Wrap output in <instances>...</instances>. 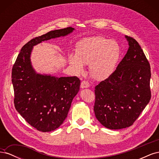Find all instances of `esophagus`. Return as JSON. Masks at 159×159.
Returning <instances> with one entry per match:
<instances>
[{"mask_svg": "<svg viewBox=\"0 0 159 159\" xmlns=\"http://www.w3.org/2000/svg\"><path fill=\"white\" fill-rule=\"evenodd\" d=\"M89 83L88 82V81H85V80H84L81 81V88H89Z\"/></svg>", "mask_w": 159, "mask_h": 159, "instance_id": "34e87169", "label": "esophagus"}]
</instances>
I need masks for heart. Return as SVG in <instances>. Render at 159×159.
I'll return each mask as SVG.
<instances>
[{"label":"heart","instance_id":"b5f03b06","mask_svg":"<svg viewBox=\"0 0 159 159\" xmlns=\"http://www.w3.org/2000/svg\"><path fill=\"white\" fill-rule=\"evenodd\" d=\"M121 54V47L116 41L96 36L78 42L75 55L70 56V63L79 73L84 71V65L89 64L91 76L95 80H103L113 73Z\"/></svg>","mask_w":159,"mask_h":159}]
</instances>
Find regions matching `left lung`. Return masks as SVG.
<instances>
[{
    "mask_svg": "<svg viewBox=\"0 0 159 159\" xmlns=\"http://www.w3.org/2000/svg\"><path fill=\"white\" fill-rule=\"evenodd\" d=\"M125 37L127 54L113 73L95 88V117L110 129L131 126L151 98L150 64L137 41Z\"/></svg>",
    "mask_w": 159,
    "mask_h": 159,
    "instance_id": "1",
    "label": "left lung"
}]
</instances>
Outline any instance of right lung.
Masks as SVG:
<instances>
[{
    "label": "right lung",
    "instance_id": "add662e5",
    "mask_svg": "<svg viewBox=\"0 0 159 159\" xmlns=\"http://www.w3.org/2000/svg\"><path fill=\"white\" fill-rule=\"evenodd\" d=\"M74 30L68 27L33 38L23 46L13 65L14 106L25 121L39 131H54L63 123L80 90V80L76 76L55 78L36 74L30 60L32 47Z\"/></svg>",
    "mask_w": 159,
    "mask_h": 159
}]
</instances>
